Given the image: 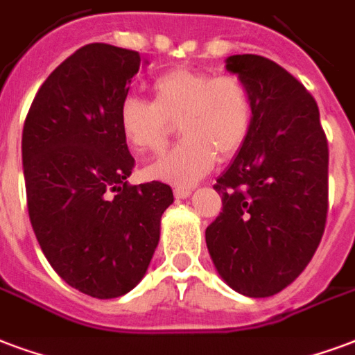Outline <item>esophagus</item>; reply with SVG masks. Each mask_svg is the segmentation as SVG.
Wrapping results in <instances>:
<instances>
[{"label": "esophagus", "instance_id": "esophagus-1", "mask_svg": "<svg viewBox=\"0 0 355 355\" xmlns=\"http://www.w3.org/2000/svg\"><path fill=\"white\" fill-rule=\"evenodd\" d=\"M174 194H175V198H189L191 194H193V189L191 187H174Z\"/></svg>", "mask_w": 355, "mask_h": 355}]
</instances>
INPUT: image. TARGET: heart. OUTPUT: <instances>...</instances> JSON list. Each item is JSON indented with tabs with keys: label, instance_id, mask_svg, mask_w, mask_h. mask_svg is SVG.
<instances>
[{
	"label": "heart",
	"instance_id": "b5f03b06",
	"mask_svg": "<svg viewBox=\"0 0 355 355\" xmlns=\"http://www.w3.org/2000/svg\"><path fill=\"white\" fill-rule=\"evenodd\" d=\"M151 97V103L135 95L123 98L119 130L137 153L157 155L178 123L183 138L148 168L153 180L193 185L211 170L217 155H236L252 129V93L238 74L172 69L153 80Z\"/></svg>",
	"mask_w": 355,
	"mask_h": 355
}]
</instances>
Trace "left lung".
Masks as SVG:
<instances>
[{
  "label": "left lung",
  "mask_w": 355,
  "mask_h": 355,
  "mask_svg": "<svg viewBox=\"0 0 355 355\" xmlns=\"http://www.w3.org/2000/svg\"><path fill=\"white\" fill-rule=\"evenodd\" d=\"M226 71L247 82L254 119L213 185L223 211L206 228V243L230 288L269 297L307 268L326 228L327 138L313 95L275 61L230 55Z\"/></svg>",
  "instance_id": "1"
}]
</instances>
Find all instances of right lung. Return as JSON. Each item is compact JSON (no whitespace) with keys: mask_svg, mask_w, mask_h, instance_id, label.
Wrapping results in <instances>:
<instances>
[{"mask_svg":"<svg viewBox=\"0 0 355 355\" xmlns=\"http://www.w3.org/2000/svg\"><path fill=\"white\" fill-rule=\"evenodd\" d=\"M135 50L93 42L39 87L22 132L29 220L44 257L82 294L112 300L142 281L159 245L166 183L129 185L135 168L119 106L140 69Z\"/></svg>","mask_w":355,"mask_h":355,"instance_id":"add662e5","label":"right lung"}]
</instances>
